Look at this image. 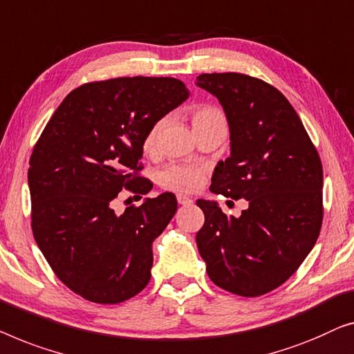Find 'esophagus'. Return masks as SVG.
Instances as JSON below:
<instances>
[{
  "label": "esophagus",
  "instance_id": "1",
  "mask_svg": "<svg viewBox=\"0 0 354 354\" xmlns=\"http://www.w3.org/2000/svg\"><path fill=\"white\" fill-rule=\"evenodd\" d=\"M176 198H178V203H179V205H184V207H186V205H192V198H189V197H186V196H183V194H178V196H176Z\"/></svg>",
  "mask_w": 354,
  "mask_h": 354
}]
</instances>
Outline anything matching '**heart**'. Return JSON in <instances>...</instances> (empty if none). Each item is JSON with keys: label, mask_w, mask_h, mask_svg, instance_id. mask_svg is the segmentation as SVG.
Returning <instances> with one entry per match:
<instances>
[{"label": "heart", "mask_w": 354, "mask_h": 354, "mask_svg": "<svg viewBox=\"0 0 354 354\" xmlns=\"http://www.w3.org/2000/svg\"><path fill=\"white\" fill-rule=\"evenodd\" d=\"M191 123L192 129H197L216 125V123H226L225 115L213 106H197L192 109L191 112ZM162 123L157 122L156 125L149 128L146 136L142 139V149L144 152L152 153L157 147L158 133H160ZM158 183L162 187L170 189V191L178 192H194L201 187L203 183V170L198 167H189V165H168L158 173Z\"/></svg>", "instance_id": "1"}]
</instances>
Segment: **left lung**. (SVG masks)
Instances as JSON below:
<instances>
[{
  "label": "left lung",
  "mask_w": 354,
  "mask_h": 354,
  "mask_svg": "<svg viewBox=\"0 0 354 354\" xmlns=\"http://www.w3.org/2000/svg\"><path fill=\"white\" fill-rule=\"evenodd\" d=\"M196 84L220 101L231 133V156L218 162L210 191L248 202L236 218L198 198L205 215L196 236L198 253L218 287L265 295L298 270L319 236V153L295 109L263 80L202 73Z\"/></svg>",
  "instance_id": "left-lung-1"
}]
</instances>
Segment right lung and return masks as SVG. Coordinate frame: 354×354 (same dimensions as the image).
<instances>
[{
    "instance_id": "obj_1",
    "label": "right lung",
    "mask_w": 354,
    "mask_h": 354,
    "mask_svg": "<svg viewBox=\"0 0 354 354\" xmlns=\"http://www.w3.org/2000/svg\"><path fill=\"white\" fill-rule=\"evenodd\" d=\"M189 97L181 80L112 78L73 89L30 157L32 229L56 276L101 305L131 298L151 281L152 242L178 202L171 192L117 215L122 189L151 191L141 170L149 128Z\"/></svg>"
}]
</instances>
